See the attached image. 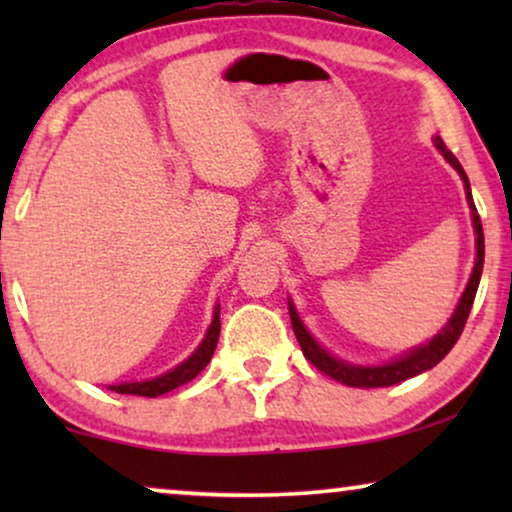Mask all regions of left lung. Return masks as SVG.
I'll return each mask as SVG.
<instances>
[{
  "instance_id": "obj_1",
  "label": "left lung",
  "mask_w": 512,
  "mask_h": 512,
  "mask_svg": "<svg viewBox=\"0 0 512 512\" xmlns=\"http://www.w3.org/2000/svg\"><path fill=\"white\" fill-rule=\"evenodd\" d=\"M436 146L440 149V153L447 158V163H450L454 170L459 172V177L464 179V186H466V200H468V207H471L473 212V228H475V249H478V256H475V265H473V275L468 279V286L464 291V296H461L457 310H454L452 319L447 321V326L440 331L436 338L426 342L424 347H417L412 349L410 354H405L403 359L398 361H391V363H384V366H373V368H363V366H349V363H342L335 359L326 352V349L319 347V342H314V338L310 333H307V328L303 326V321H300L296 307L289 303V314H291V326H293V333H296V338L300 342V349H303L305 359L312 363L314 368L321 370V373L333 377L335 382H342L347 384V387H359V389H373V387H391V384H398L403 380H408V377H415L419 373H424V370H429L436 366L445 359L447 354H450V349L457 345L461 331H464L466 326V319L468 314H471V307H473V300H475V293H478V284H480V275H482V263H485V235H482V221H480V214L478 209H475V202H473V195H471V184H468V177L464 172V167L457 158H454V153L447 149L443 144V139L436 137Z\"/></svg>"
}]
</instances>
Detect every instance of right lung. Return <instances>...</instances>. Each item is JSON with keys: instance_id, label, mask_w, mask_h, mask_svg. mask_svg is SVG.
Segmentation results:
<instances>
[{"instance_id": "right-lung-1", "label": "right lung", "mask_w": 512, "mask_h": 512, "mask_svg": "<svg viewBox=\"0 0 512 512\" xmlns=\"http://www.w3.org/2000/svg\"><path fill=\"white\" fill-rule=\"evenodd\" d=\"M219 314H221V307L216 305L214 310V319H212V326H209V331L205 335V340H202V345L195 349V352L188 356V359L177 366L170 373L156 377V380H146V382H125V384H114V387H109L111 391H116V394H132V396H146V398H156V396H163L167 391L181 387V384L191 382L193 377H198L202 373V368L207 366L209 361H212V354L216 349V342H219V333H221V321H219Z\"/></svg>"}]
</instances>
